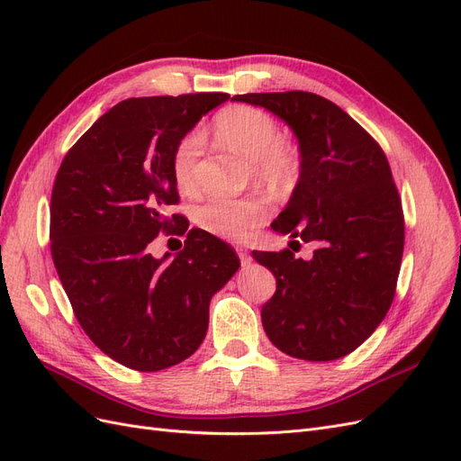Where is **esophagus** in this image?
Segmentation results:
<instances>
[{"label": "esophagus", "instance_id": "esophagus-1", "mask_svg": "<svg viewBox=\"0 0 461 461\" xmlns=\"http://www.w3.org/2000/svg\"><path fill=\"white\" fill-rule=\"evenodd\" d=\"M239 258H240V263H242V267H248V265L249 263H252V256H249L248 252H246V249H239Z\"/></svg>", "mask_w": 461, "mask_h": 461}]
</instances>
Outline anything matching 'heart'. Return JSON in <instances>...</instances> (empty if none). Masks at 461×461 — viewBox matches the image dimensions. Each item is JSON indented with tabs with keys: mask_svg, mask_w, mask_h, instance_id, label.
<instances>
[{
	"mask_svg": "<svg viewBox=\"0 0 461 461\" xmlns=\"http://www.w3.org/2000/svg\"><path fill=\"white\" fill-rule=\"evenodd\" d=\"M215 138L249 159L254 178L273 188H290L298 183L302 161L294 146L281 140V129L265 111L249 105H234L215 117ZM203 151V136L190 131L175 146L171 169L173 178L183 192L196 188V165ZM198 225L219 239L242 242L269 215L263 198L249 196L240 200L209 198L196 207Z\"/></svg>",
	"mask_w": 461,
	"mask_h": 461,
	"instance_id": "1",
	"label": "heart"
}]
</instances>
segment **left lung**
I'll return each mask as SVG.
<instances>
[{
  "mask_svg": "<svg viewBox=\"0 0 461 461\" xmlns=\"http://www.w3.org/2000/svg\"><path fill=\"white\" fill-rule=\"evenodd\" d=\"M232 100L271 111L298 138L300 178L271 229L315 244L312 259L290 249L252 252L276 278L261 308L263 329L292 357H344L381 325L396 292L403 213L388 159L346 111L317 94Z\"/></svg>",
  "mask_w": 461,
  "mask_h": 461,
  "instance_id": "8db88e82",
  "label": "left lung"
}]
</instances>
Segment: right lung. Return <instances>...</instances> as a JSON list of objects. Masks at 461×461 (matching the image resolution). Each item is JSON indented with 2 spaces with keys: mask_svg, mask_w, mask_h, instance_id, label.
<instances>
[{
  "mask_svg": "<svg viewBox=\"0 0 461 461\" xmlns=\"http://www.w3.org/2000/svg\"><path fill=\"white\" fill-rule=\"evenodd\" d=\"M229 94L131 97L68 149L55 176L50 240L80 327L100 350L136 371H161L205 339L209 302L239 271L232 248L192 229L171 260L149 254L159 231L184 233L171 159L180 138Z\"/></svg>",
  "mask_w": 461,
  "mask_h": 461,
  "instance_id": "obj_1",
  "label": "right lung"
}]
</instances>
